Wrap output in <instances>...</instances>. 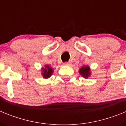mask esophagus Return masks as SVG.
I'll return each instance as SVG.
<instances>
[{"label":"esophagus","instance_id":"esophagus-1","mask_svg":"<svg viewBox=\"0 0 126 126\" xmlns=\"http://www.w3.org/2000/svg\"><path fill=\"white\" fill-rule=\"evenodd\" d=\"M71 65V62H65L64 63V65H67V66H69Z\"/></svg>","mask_w":126,"mask_h":126}]
</instances>
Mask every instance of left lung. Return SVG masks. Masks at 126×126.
I'll return each instance as SVG.
<instances>
[{
  "mask_svg": "<svg viewBox=\"0 0 126 126\" xmlns=\"http://www.w3.org/2000/svg\"><path fill=\"white\" fill-rule=\"evenodd\" d=\"M79 73L81 74V76H83L84 78H88L91 76V69L88 65H83L79 69Z\"/></svg>",
  "mask_w": 126,
  "mask_h": 126,
  "instance_id": "obj_1",
  "label": "left lung"
}]
</instances>
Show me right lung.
Here are the masks:
<instances>
[{
    "label": "right lung",
    "instance_id": "1",
    "mask_svg": "<svg viewBox=\"0 0 126 126\" xmlns=\"http://www.w3.org/2000/svg\"><path fill=\"white\" fill-rule=\"evenodd\" d=\"M42 75L44 79L49 78L53 73V69L49 65H45L44 67L41 69Z\"/></svg>",
    "mask_w": 126,
    "mask_h": 126
}]
</instances>
